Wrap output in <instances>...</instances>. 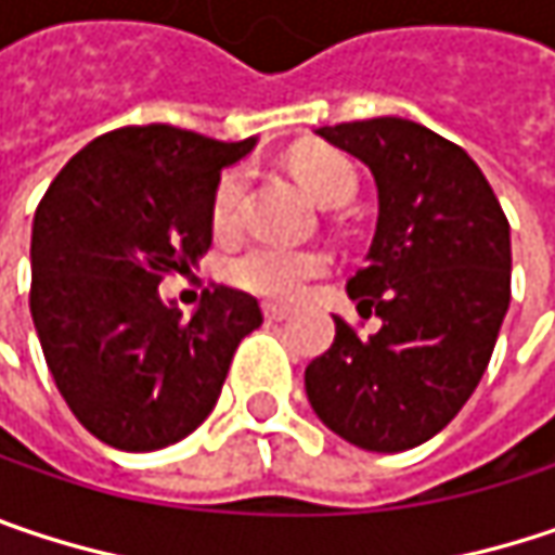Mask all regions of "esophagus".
Returning <instances> with one entry per match:
<instances>
[{
  "instance_id": "esophagus-1",
  "label": "esophagus",
  "mask_w": 555,
  "mask_h": 555,
  "mask_svg": "<svg viewBox=\"0 0 555 555\" xmlns=\"http://www.w3.org/2000/svg\"><path fill=\"white\" fill-rule=\"evenodd\" d=\"M292 314V308H285V305H263V318L267 321H285Z\"/></svg>"
}]
</instances>
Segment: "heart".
<instances>
[{
    "label": "heart",
    "mask_w": 555,
    "mask_h": 555,
    "mask_svg": "<svg viewBox=\"0 0 555 555\" xmlns=\"http://www.w3.org/2000/svg\"><path fill=\"white\" fill-rule=\"evenodd\" d=\"M295 171L305 180V186L324 203V206H339L346 203L356 186L359 175L352 162L333 149H311L295 158ZM244 193H247V175L241 168H228L219 177L209 203V225L219 237H231L244 225ZM330 254L318 247H285L273 241H260L244 247L237 257L228 263V279L260 298L270 301H292L301 295V288L327 273Z\"/></svg>",
    "instance_id": "b5f03b06"
}]
</instances>
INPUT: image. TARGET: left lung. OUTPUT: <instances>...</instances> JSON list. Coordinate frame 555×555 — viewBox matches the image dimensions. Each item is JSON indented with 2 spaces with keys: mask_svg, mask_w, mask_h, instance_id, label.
Segmentation results:
<instances>
[{
  "mask_svg": "<svg viewBox=\"0 0 555 555\" xmlns=\"http://www.w3.org/2000/svg\"><path fill=\"white\" fill-rule=\"evenodd\" d=\"M378 183L369 263L349 279L369 339L336 321L305 369L314 413L356 448L406 451L448 426L477 390L512 301L508 219L477 162L400 117L321 127Z\"/></svg>",
  "mask_w": 555,
  "mask_h": 555,
  "instance_id": "1",
  "label": "left lung"
}]
</instances>
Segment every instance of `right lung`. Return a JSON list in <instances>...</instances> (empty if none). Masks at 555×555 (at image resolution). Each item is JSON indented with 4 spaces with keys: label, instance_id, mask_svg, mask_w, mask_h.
Listing matches in <instances>:
<instances>
[{
    "label": "right lung",
    "instance_id": "right-lung-1",
    "mask_svg": "<svg viewBox=\"0 0 555 555\" xmlns=\"http://www.w3.org/2000/svg\"><path fill=\"white\" fill-rule=\"evenodd\" d=\"M254 139L171 124L88 142L47 186L30 231V318L76 420L120 451H158L199 426L237 343L263 324L257 298L206 288L193 318L158 298L212 244L222 168Z\"/></svg>",
    "mask_w": 555,
    "mask_h": 555
}]
</instances>
